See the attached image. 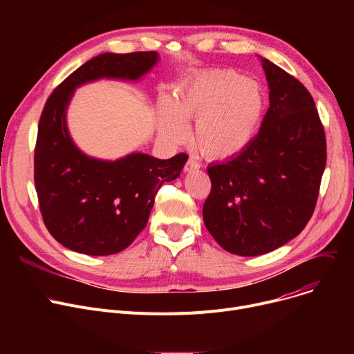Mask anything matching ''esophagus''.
<instances>
[{
    "instance_id": "1",
    "label": "esophagus",
    "mask_w": 354,
    "mask_h": 354,
    "mask_svg": "<svg viewBox=\"0 0 354 354\" xmlns=\"http://www.w3.org/2000/svg\"><path fill=\"white\" fill-rule=\"evenodd\" d=\"M199 167H201L199 162H196V159H194V158H189L183 169H185V172H192V171H198Z\"/></svg>"
}]
</instances>
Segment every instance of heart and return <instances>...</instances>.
Instances as JSON below:
<instances>
[{
	"label": "heart",
	"instance_id": "obj_1",
	"mask_svg": "<svg viewBox=\"0 0 354 354\" xmlns=\"http://www.w3.org/2000/svg\"><path fill=\"white\" fill-rule=\"evenodd\" d=\"M266 109L258 83L231 70L199 71L185 80L176 100L159 106V133L169 143L188 138V122L196 120L194 139L212 159H230L254 140Z\"/></svg>",
	"mask_w": 354,
	"mask_h": 354
}]
</instances>
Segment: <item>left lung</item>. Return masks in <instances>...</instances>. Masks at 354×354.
I'll list each match as a JSON object with an SVG mask.
<instances>
[{
    "mask_svg": "<svg viewBox=\"0 0 354 354\" xmlns=\"http://www.w3.org/2000/svg\"><path fill=\"white\" fill-rule=\"evenodd\" d=\"M270 107L239 155L208 166L211 194L202 216L231 254L255 257L283 247L310 221L326 167V136L308 90L258 55Z\"/></svg>",
    "mask_w": 354,
    "mask_h": 354,
    "instance_id": "left-lung-1",
    "label": "left lung"
}]
</instances>
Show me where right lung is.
<instances>
[{
  "mask_svg": "<svg viewBox=\"0 0 354 354\" xmlns=\"http://www.w3.org/2000/svg\"><path fill=\"white\" fill-rule=\"evenodd\" d=\"M159 62L156 51L103 53L80 66L48 97L39 123L34 182L44 224L66 248L110 255L146 227L165 182L180 175L188 156L158 159L133 152L116 160L93 158L74 143L67 109L83 84L107 79L139 82Z\"/></svg>",
  "mask_w": 354,
  "mask_h": 354,
  "instance_id": "1",
  "label": "right lung"
}]
</instances>
